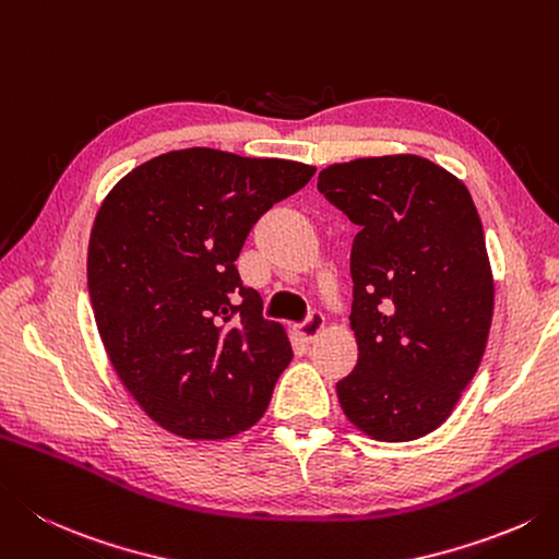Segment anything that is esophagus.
Returning a JSON list of instances; mask_svg holds the SVG:
<instances>
[{
  "mask_svg": "<svg viewBox=\"0 0 559 559\" xmlns=\"http://www.w3.org/2000/svg\"><path fill=\"white\" fill-rule=\"evenodd\" d=\"M324 330V314L320 310H310L308 317L298 324V334L305 342H312V338Z\"/></svg>",
  "mask_w": 559,
  "mask_h": 559,
  "instance_id": "obj_1",
  "label": "esophagus"
}]
</instances>
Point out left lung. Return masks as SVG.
I'll return each mask as SVG.
<instances>
[{"mask_svg": "<svg viewBox=\"0 0 559 559\" xmlns=\"http://www.w3.org/2000/svg\"><path fill=\"white\" fill-rule=\"evenodd\" d=\"M317 189L358 225V364L338 402L373 439L414 441L448 419L487 346L495 283L473 195L414 155L332 164Z\"/></svg>", "mask_w": 559, "mask_h": 559, "instance_id": "8db88e82", "label": "left lung"}]
</instances>
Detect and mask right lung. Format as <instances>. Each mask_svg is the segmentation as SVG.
I'll return each instance as SVG.
<instances>
[{
    "label": "right lung",
    "mask_w": 559,
    "mask_h": 559,
    "mask_svg": "<svg viewBox=\"0 0 559 559\" xmlns=\"http://www.w3.org/2000/svg\"><path fill=\"white\" fill-rule=\"evenodd\" d=\"M314 167L191 147L140 164L98 207L86 278L98 334L130 395L183 439L259 421L293 358L237 257Z\"/></svg>",
    "instance_id": "right-lung-1"
}]
</instances>
